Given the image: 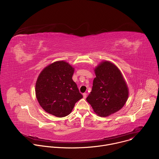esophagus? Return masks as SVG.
Returning a JSON list of instances; mask_svg holds the SVG:
<instances>
[{"mask_svg":"<svg viewBox=\"0 0 159 159\" xmlns=\"http://www.w3.org/2000/svg\"><path fill=\"white\" fill-rule=\"evenodd\" d=\"M83 98H84V99H85V98H87V93H84V94H83Z\"/></svg>","mask_w":159,"mask_h":159,"instance_id":"obj_1","label":"esophagus"}]
</instances>
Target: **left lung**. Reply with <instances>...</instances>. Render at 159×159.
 <instances>
[{
    "label": "left lung",
    "mask_w": 159,
    "mask_h": 159,
    "mask_svg": "<svg viewBox=\"0 0 159 159\" xmlns=\"http://www.w3.org/2000/svg\"><path fill=\"white\" fill-rule=\"evenodd\" d=\"M95 74L92 90L86 100L98 116L106 117L123 107L128 89L118 67L109 61L101 63Z\"/></svg>",
    "instance_id": "left-lung-1"
}]
</instances>
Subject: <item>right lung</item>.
I'll return each mask as SVG.
<instances>
[{
	"mask_svg": "<svg viewBox=\"0 0 159 159\" xmlns=\"http://www.w3.org/2000/svg\"><path fill=\"white\" fill-rule=\"evenodd\" d=\"M74 69L68 63H52L40 73L36 83V96L42 108L61 118L69 115L75 104L83 98L72 80Z\"/></svg>",
	"mask_w": 159,
	"mask_h": 159,
	"instance_id": "add662e5",
	"label": "right lung"
}]
</instances>
